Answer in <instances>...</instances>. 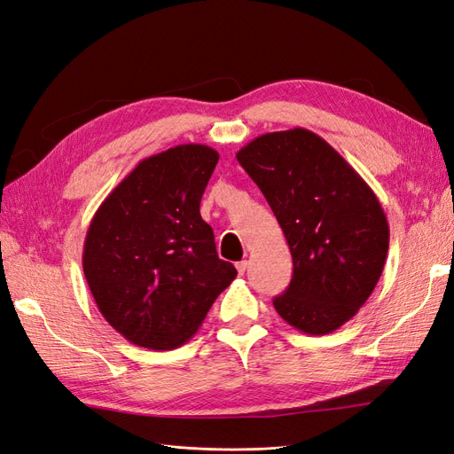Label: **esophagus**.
Segmentation results:
<instances>
[{"mask_svg": "<svg viewBox=\"0 0 454 454\" xmlns=\"http://www.w3.org/2000/svg\"><path fill=\"white\" fill-rule=\"evenodd\" d=\"M246 269H248V261H246V259L239 261V263H237V270H239V274H244V272H246Z\"/></svg>", "mask_w": 454, "mask_h": 454, "instance_id": "34e87169", "label": "esophagus"}]
</instances>
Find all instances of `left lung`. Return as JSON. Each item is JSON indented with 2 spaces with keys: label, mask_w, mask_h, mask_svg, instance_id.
<instances>
[{
  "label": "left lung",
  "mask_w": 454,
  "mask_h": 454,
  "mask_svg": "<svg viewBox=\"0 0 454 454\" xmlns=\"http://www.w3.org/2000/svg\"><path fill=\"white\" fill-rule=\"evenodd\" d=\"M237 159L265 195L294 259L292 282L274 309L303 333L335 332L373 294L387 261L390 229L377 195L307 129L257 136Z\"/></svg>",
  "instance_id": "left-lung-1"
}]
</instances>
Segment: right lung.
<instances>
[{"label": "right lung", "mask_w": 454, "mask_h": 454, "mask_svg": "<svg viewBox=\"0 0 454 454\" xmlns=\"http://www.w3.org/2000/svg\"><path fill=\"white\" fill-rule=\"evenodd\" d=\"M217 159L208 145L184 144L140 160L89 225L90 294L106 322L136 347H182L237 277L200 217Z\"/></svg>", "instance_id": "right-lung-1"}]
</instances>
